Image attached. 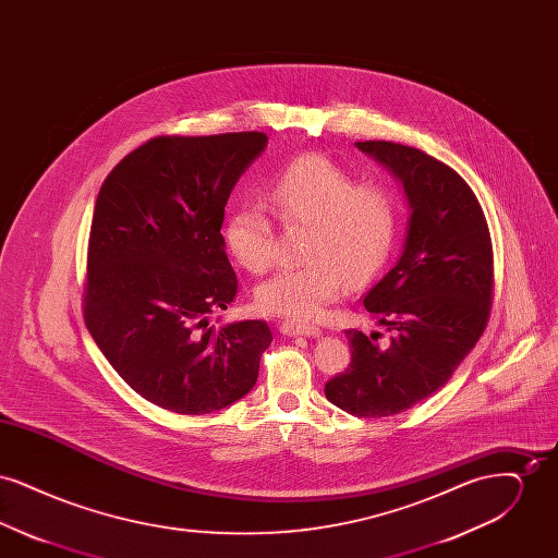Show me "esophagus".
<instances>
[{
    "mask_svg": "<svg viewBox=\"0 0 558 558\" xmlns=\"http://www.w3.org/2000/svg\"><path fill=\"white\" fill-rule=\"evenodd\" d=\"M280 332L289 337H314V339L322 335V330L312 324H294V322H284L280 326Z\"/></svg>",
    "mask_w": 558,
    "mask_h": 558,
    "instance_id": "1",
    "label": "esophagus"
}]
</instances>
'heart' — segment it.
Returning <instances> with one entry per match:
<instances>
[{"label":"heart","instance_id":"obj_1","mask_svg":"<svg viewBox=\"0 0 558 558\" xmlns=\"http://www.w3.org/2000/svg\"><path fill=\"white\" fill-rule=\"evenodd\" d=\"M266 207L282 226H307L305 266L274 274L255 292L257 307L280 318L307 322L345 289L372 278L387 262L396 239V203L376 182H353L351 173L322 155H303L278 171L266 187ZM223 240L251 274L266 271L274 257L267 213L244 205L228 215Z\"/></svg>","mask_w":558,"mask_h":558}]
</instances>
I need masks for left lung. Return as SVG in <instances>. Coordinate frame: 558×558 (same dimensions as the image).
<instances>
[{"instance_id":"obj_1","label":"left lung","mask_w":558,"mask_h":558,"mask_svg":"<svg viewBox=\"0 0 558 558\" xmlns=\"http://www.w3.org/2000/svg\"><path fill=\"white\" fill-rule=\"evenodd\" d=\"M403 186L410 219L398 264L364 296L393 332L347 330L351 364L324 387L353 416H393L450 380L483 335L494 289L489 228L475 192L446 162L396 142H355Z\"/></svg>"}]
</instances>
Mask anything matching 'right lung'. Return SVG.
I'll list each match as a JSON object with an SVG mask.
<instances>
[{
  "instance_id": "obj_1",
  "label": "right lung",
  "mask_w": 558,
  "mask_h": 558,
  "mask_svg": "<svg viewBox=\"0 0 558 558\" xmlns=\"http://www.w3.org/2000/svg\"><path fill=\"white\" fill-rule=\"evenodd\" d=\"M262 132L159 135L121 160L96 198L83 318L137 396L178 414L244 398L271 343L264 319L209 324L239 291L221 223Z\"/></svg>"
}]
</instances>
